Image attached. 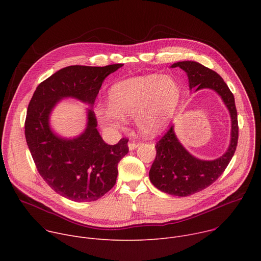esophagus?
Listing matches in <instances>:
<instances>
[{"label": "esophagus", "mask_w": 261, "mask_h": 261, "mask_svg": "<svg viewBox=\"0 0 261 261\" xmlns=\"http://www.w3.org/2000/svg\"><path fill=\"white\" fill-rule=\"evenodd\" d=\"M138 145H139V142H136V141H130L128 143V146H129V150L130 151L134 150V148H136Z\"/></svg>", "instance_id": "esophagus-1"}]
</instances>
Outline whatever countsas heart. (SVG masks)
<instances>
[{
    "label": "heart",
    "instance_id": "heart-1",
    "mask_svg": "<svg viewBox=\"0 0 261 261\" xmlns=\"http://www.w3.org/2000/svg\"><path fill=\"white\" fill-rule=\"evenodd\" d=\"M109 105H98L95 114L106 128L121 129L126 117H135L138 128L157 135L171 121L179 100V88L167 76L152 75L129 79L111 87Z\"/></svg>",
    "mask_w": 261,
    "mask_h": 261
}]
</instances>
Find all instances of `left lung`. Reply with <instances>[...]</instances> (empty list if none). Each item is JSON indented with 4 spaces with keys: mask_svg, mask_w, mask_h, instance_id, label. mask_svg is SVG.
<instances>
[{
    "mask_svg": "<svg viewBox=\"0 0 261 261\" xmlns=\"http://www.w3.org/2000/svg\"><path fill=\"white\" fill-rule=\"evenodd\" d=\"M175 67L187 73L191 90L212 89L217 92L231 117L229 147L224 155L216 160L204 161L192 156L177 140L173 127L156 143V158L148 173L152 184L164 193L185 197L205 189L224 172L237 150L239 124L233 94L217 72L193 61L177 62L171 66Z\"/></svg>",
    "mask_w": 261,
    "mask_h": 261,
    "instance_id": "obj_1",
    "label": "left lung"
}]
</instances>
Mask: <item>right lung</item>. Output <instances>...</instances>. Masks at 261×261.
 Returning <instances> with one entry per match:
<instances>
[{
    "instance_id": "1",
    "label": "right lung",
    "mask_w": 261,
    "mask_h": 261,
    "mask_svg": "<svg viewBox=\"0 0 261 261\" xmlns=\"http://www.w3.org/2000/svg\"><path fill=\"white\" fill-rule=\"evenodd\" d=\"M122 66H68L37 87L29 103L24 135L37 170L54 191L70 200L95 201L114 187L118 164L129 152L128 139L115 145L105 143L92 108L82 135L61 138L49 128V115L66 97L93 106L105 77Z\"/></svg>"
}]
</instances>
